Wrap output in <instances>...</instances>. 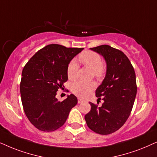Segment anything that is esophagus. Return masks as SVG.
Listing matches in <instances>:
<instances>
[{"instance_id":"1","label":"esophagus","mask_w":157,"mask_h":157,"mask_svg":"<svg viewBox=\"0 0 157 157\" xmlns=\"http://www.w3.org/2000/svg\"><path fill=\"white\" fill-rule=\"evenodd\" d=\"M84 101V100H83L82 98H78V104H81V103Z\"/></svg>"}]
</instances>
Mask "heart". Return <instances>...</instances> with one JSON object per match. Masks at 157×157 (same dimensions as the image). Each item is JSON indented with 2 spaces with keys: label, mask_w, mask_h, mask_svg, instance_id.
Wrapping results in <instances>:
<instances>
[{
  "label": "heart",
  "mask_w": 157,
  "mask_h": 157,
  "mask_svg": "<svg viewBox=\"0 0 157 157\" xmlns=\"http://www.w3.org/2000/svg\"><path fill=\"white\" fill-rule=\"evenodd\" d=\"M79 61L85 67L93 71V75L96 78L100 79L104 76L106 67L102 62L101 57L98 53L93 51H84L79 55ZM78 65L75 61H70L67 67V77L69 80H73L77 75ZM96 88V84L93 82H85L82 81H76L72 85V91L77 96L85 97Z\"/></svg>",
  "instance_id": "1"
}]
</instances>
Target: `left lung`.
<instances>
[{
  "instance_id": "8db88e82",
  "label": "left lung",
  "mask_w": 157,
  "mask_h": 157,
  "mask_svg": "<svg viewBox=\"0 0 157 157\" xmlns=\"http://www.w3.org/2000/svg\"><path fill=\"white\" fill-rule=\"evenodd\" d=\"M106 62V74L96 96L104 101L101 106L90 102V111L85 120L91 130L109 135L118 130L128 120L137 93L136 73L128 56L108 45L91 48Z\"/></svg>"
}]
</instances>
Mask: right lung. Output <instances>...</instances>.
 Masks as SVG:
<instances>
[{
  "label": "right lung",
  "mask_w": 157,
  "mask_h": 157,
  "mask_svg": "<svg viewBox=\"0 0 157 157\" xmlns=\"http://www.w3.org/2000/svg\"><path fill=\"white\" fill-rule=\"evenodd\" d=\"M82 48L50 44L39 50L24 67L20 82L24 111L32 124L41 131L52 132L66 122L77 104L71 94L60 102L56 98L68 80L67 67Z\"/></svg>",
  "instance_id": "right-lung-1"
}]
</instances>
